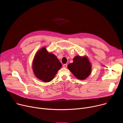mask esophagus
I'll return each instance as SVG.
<instances>
[{
  "label": "esophagus",
  "mask_w": 123,
  "mask_h": 123,
  "mask_svg": "<svg viewBox=\"0 0 123 123\" xmlns=\"http://www.w3.org/2000/svg\"><path fill=\"white\" fill-rule=\"evenodd\" d=\"M63 67L64 68H66L67 67V64H64V65H63Z\"/></svg>",
  "instance_id": "34e87169"
}]
</instances>
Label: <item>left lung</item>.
Wrapping results in <instances>:
<instances>
[{"instance_id": "1", "label": "left lung", "mask_w": 123, "mask_h": 123, "mask_svg": "<svg viewBox=\"0 0 123 123\" xmlns=\"http://www.w3.org/2000/svg\"><path fill=\"white\" fill-rule=\"evenodd\" d=\"M92 64L87 56L77 55L73 59V63L68 65V68L78 79L85 80L92 72Z\"/></svg>"}]
</instances>
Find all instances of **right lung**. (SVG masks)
<instances>
[{"instance_id":"right-lung-1","label":"right lung","mask_w":123,"mask_h":123,"mask_svg":"<svg viewBox=\"0 0 123 123\" xmlns=\"http://www.w3.org/2000/svg\"><path fill=\"white\" fill-rule=\"evenodd\" d=\"M62 66L57 57L48 52L46 47L41 48L37 52L32 64L34 75L44 82H49L53 79Z\"/></svg>"}]
</instances>
